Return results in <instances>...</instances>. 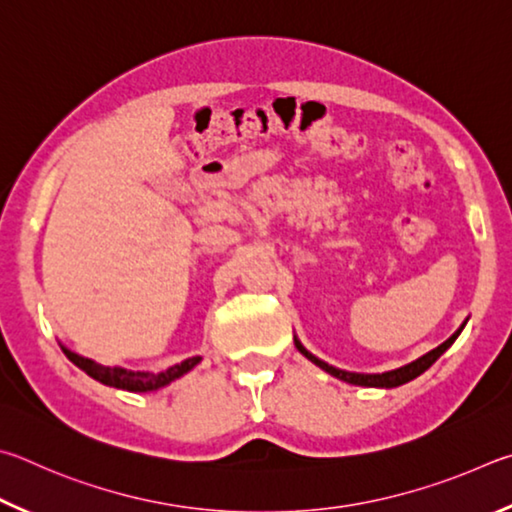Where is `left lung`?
<instances>
[{
	"label": "left lung",
	"mask_w": 512,
	"mask_h": 512,
	"mask_svg": "<svg viewBox=\"0 0 512 512\" xmlns=\"http://www.w3.org/2000/svg\"><path fill=\"white\" fill-rule=\"evenodd\" d=\"M463 326H465V321H463ZM463 326H461L459 330H456V333H454L450 339H445V342H443L441 346H436L434 351H429L427 355L418 357L416 362L405 364V366H400V369H393V371H387V373H351V371L335 369V366H330V364H326L324 360H319V357L308 353L306 348L301 346V342H299L297 337H294V344H297L299 353L306 355L312 364H317L319 369H324L326 373L335 375V378H339V380H344V382H348V384H357V387H382V389H393V387H400V384H407V382H411L414 378H418L420 373H425V371L429 369V366H432V364L438 360V357H441V355L447 351V348H450V346L456 342V337L461 335Z\"/></svg>",
	"instance_id": "left-lung-1"
}]
</instances>
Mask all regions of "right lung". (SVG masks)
<instances>
[{
  "instance_id": "right-lung-1",
  "label": "right lung",
  "mask_w": 512,
  "mask_h": 512,
  "mask_svg": "<svg viewBox=\"0 0 512 512\" xmlns=\"http://www.w3.org/2000/svg\"><path fill=\"white\" fill-rule=\"evenodd\" d=\"M62 353H65L71 362H74L78 369H83L89 378H94L98 382L107 384V387H116V389H125V391H157L161 387H166L177 378H182L184 373H188L193 369L195 364H200L202 357H188V360L179 362L170 369L161 371V373H150V371H128L121 369V366H105L98 364L89 357H83L78 353H71L69 348L62 346Z\"/></svg>"
}]
</instances>
